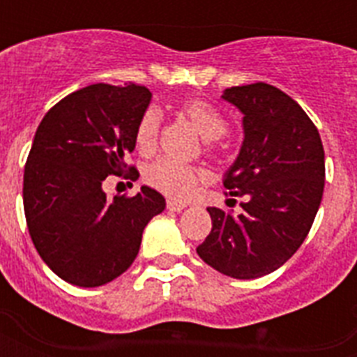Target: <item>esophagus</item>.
Wrapping results in <instances>:
<instances>
[{
  "label": "esophagus",
  "mask_w": 357,
  "mask_h": 357,
  "mask_svg": "<svg viewBox=\"0 0 357 357\" xmlns=\"http://www.w3.org/2000/svg\"><path fill=\"white\" fill-rule=\"evenodd\" d=\"M166 206H168V210H172V212H181V210L185 208L187 204L181 201H176V199H168Z\"/></svg>",
  "instance_id": "obj_1"
}]
</instances>
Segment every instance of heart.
Segmentation results:
<instances>
[{
  "mask_svg": "<svg viewBox=\"0 0 357 357\" xmlns=\"http://www.w3.org/2000/svg\"><path fill=\"white\" fill-rule=\"evenodd\" d=\"M178 112L179 116L185 118L193 126L204 141H216L227 132V120L224 114L202 99H189L179 107ZM156 139H158V116L153 110H149L141 116L135 128V147L143 155H149L155 151ZM145 179L149 185L158 189L160 193L176 199H185L193 193L195 187L208 179V174L202 168L187 166L172 158H160L145 170Z\"/></svg>",
  "mask_w": 357,
  "mask_h": 357,
  "instance_id": "heart-1",
  "label": "heart"
}]
</instances>
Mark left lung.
Listing matches in <instances>:
<instances>
[{
	"instance_id": "left-lung-1",
	"label": "left lung",
	"mask_w": 357,
	"mask_h": 357,
	"mask_svg": "<svg viewBox=\"0 0 357 357\" xmlns=\"http://www.w3.org/2000/svg\"><path fill=\"white\" fill-rule=\"evenodd\" d=\"M222 97L241 110L245 132L224 187L245 202L241 214L208 208L212 231L197 255L224 275L256 279L281 268L306 239L321 204L325 153L314 122L281 89L258 82Z\"/></svg>"
}]
</instances>
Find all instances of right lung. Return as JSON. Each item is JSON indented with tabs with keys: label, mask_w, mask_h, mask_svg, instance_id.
Here are the masks:
<instances>
[{
	"label": "right lung",
	"mask_w": 357,
	"mask_h": 357,
	"mask_svg": "<svg viewBox=\"0 0 357 357\" xmlns=\"http://www.w3.org/2000/svg\"><path fill=\"white\" fill-rule=\"evenodd\" d=\"M151 91L145 86L93 84L50 109L24 166V216L38 255L76 287H101L130 268L145 225L166 208L143 185L135 197L107 199L102 181L128 168L135 128Z\"/></svg>",
	"instance_id": "1"
}]
</instances>
